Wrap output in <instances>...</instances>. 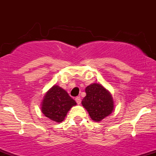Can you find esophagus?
<instances>
[{
	"instance_id": "34e87169",
	"label": "esophagus",
	"mask_w": 156,
	"mask_h": 156,
	"mask_svg": "<svg viewBox=\"0 0 156 156\" xmlns=\"http://www.w3.org/2000/svg\"><path fill=\"white\" fill-rule=\"evenodd\" d=\"M76 103H78V105L80 104V103H81V99H80V97H76Z\"/></svg>"
}]
</instances>
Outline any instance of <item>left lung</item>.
Here are the masks:
<instances>
[{
  "mask_svg": "<svg viewBox=\"0 0 156 156\" xmlns=\"http://www.w3.org/2000/svg\"><path fill=\"white\" fill-rule=\"evenodd\" d=\"M85 92L87 95L81 103L92 120L100 122L112 114L114 100L111 93L101 84H90L87 87Z\"/></svg>",
  "mask_w": 156,
  "mask_h": 156,
  "instance_id": "obj_1",
  "label": "left lung"
}]
</instances>
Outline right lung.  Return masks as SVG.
I'll return each instance as SVG.
<instances>
[{
  "instance_id": "1",
  "label": "right lung",
  "mask_w": 156,
  "mask_h": 156,
  "mask_svg": "<svg viewBox=\"0 0 156 156\" xmlns=\"http://www.w3.org/2000/svg\"><path fill=\"white\" fill-rule=\"evenodd\" d=\"M76 105V102L64 89L54 85L44 94L41 110L50 119L61 122L64 119L69 109Z\"/></svg>"
}]
</instances>
